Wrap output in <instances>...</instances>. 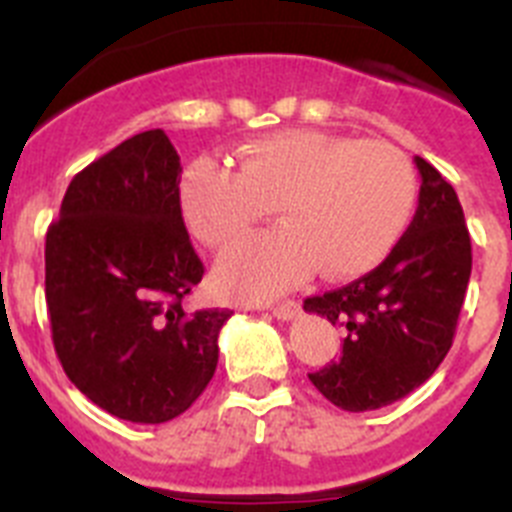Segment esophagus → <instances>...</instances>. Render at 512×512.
<instances>
[{
  "mask_svg": "<svg viewBox=\"0 0 512 512\" xmlns=\"http://www.w3.org/2000/svg\"><path fill=\"white\" fill-rule=\"evenodd\" d=\"M297 310H300V305L292 300H287V302H279V305L271 307V315H274L277 320H292L297 315Z\"/></svg>",
  "mask_w": 512,
  "mask_h": 512,
  "instance_id": "obj_1",
  "label": "esophagus"
}]
</instances>
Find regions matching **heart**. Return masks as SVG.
Masks as SVG:
<instances>
[{"mask_svg":"<svg viewBox=\"0 0 512 512\" xmlns=\"http://www.w3.org/2000/svg\"><path fill=\"white\" fill-rule=\"evenodd\" d=\"M176 197L189 233L210 248L243 238L274 207L282 228L238 243L215 266L225 295L269 300L318 266L328 279H354L382 264L408 230L418 176L390 143L282 130L248 143L238 171L194 158Z\"/></svg>","mask_w":512,"mask_h":512,"instance_id":"heart-1","label":"heart"}]
</instances>
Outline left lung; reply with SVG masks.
Masks as SVG:
<instances>
[{
  "label": "left lung",
  "mask_w": 512,
  "mask_h": 512,
  "mask_svg": "<svg viewBox=\"0 0 512 512\" xmlns=\"http://www.w3.org/2000/svg\"><path fill=\"white\" fill-rule=\"evenodd\" d=\"M415 166L418 210L390 256L356 282L305 300L307 312L343 328L341 356L307 377L348 413L418 390L454 343L472 241L454 187L425 158L415 156Z\"/></svg>",
  "instance_id": "left-lung-1"
}]
</instances>
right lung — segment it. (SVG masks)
<instances>
[{"mask_svg": "<svg viewBox=\"0 0 512 512\" xmlns=\"http://www.w3.org/2000/svg\"><path fill=\"white\" fill-rule=\"evenodd\" d=\"M164 130L122 140L71 179L45 235V302L63 372L97 408L166 423L205 392L230 310L182 307L205 266L179 210Z\"/></svg>", "mask_w": 512, "mask_h": 512, "instance_id": "obj_1", "label": "right lung"}]
</instances>
